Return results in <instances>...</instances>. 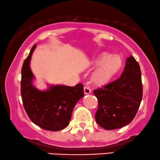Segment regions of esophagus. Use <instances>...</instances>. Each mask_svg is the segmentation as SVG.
<instances>
[{"label": "esophagus", "instance_id": "obj_1", "mask_svg": "<svg viewBox=\"0 0 160 160\" xmlns=\"http://www.w3.org/2000/svg\"><path fill=\"white\" fill-rule=\"evenodd\" d=\"M83 90H84V93H85V95H88V94L92 93L91 88L88 87V86H85L83 88Z\"/></svg>", "mask_w": 160, "mask_h": 160}]
</instances>
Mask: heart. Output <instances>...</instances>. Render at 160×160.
<instances>
[{"label": "heart", "instance_id": "b5f03b06", "mask_svg": "<svg viewBox=\"0 0 160 160\" xmlns=\"http://www.w3.org/2000/svg\"><path fill=\"white\" fill-rule=\"evenodd\" d=\"M92 65L98 66L94 73L92 80L96 85L103 86L110 82L118 74L123 66V59L120 55L103 52L93 59Z\"/></svg>", "mask_w": 160, "mask_h": 160}]
</instances>
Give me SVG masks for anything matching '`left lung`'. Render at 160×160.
Wrapping results in <instances>:
<instances>
[{"label":"left lung","mask_w":160,"mask_h":160,"mask_svg":"<svg viewBox=\"0 0 160 160\" xmlns=\"http://www.w3.org/2000/svg\"><path fill=\"white\" fill-rule=\"evenodd\" d=\"M98 101L96 122L105 130H115L130 124L142 99V74L133 57L127 59L118 79L93 91Z\"/></svg>","instance_id":"1"}]
</instances>
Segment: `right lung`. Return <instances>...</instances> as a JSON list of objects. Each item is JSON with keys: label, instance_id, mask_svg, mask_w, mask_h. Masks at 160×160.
Returning <instances> with one entry per match:
<instances>
[{"label": "right lung", "instance_id": "1", "mask_svg": "<svg viewBox=\"0 0 160 160\" xmlns=\"http://www.w3.org/2000/svg\"><path fill=\"white\" fill-rule=\"evenodd\" d=\"M36 45L32 46L22 68L21 95L25 111L34 124L50 131H58L69 124L73 109L84 96L83 86L78 83L74 87L51 86L45 92L38 91L32 85L33 75L30 60Z\"/></svg>", "mask_w": 160, "mask_h": 160}]
</instances>
